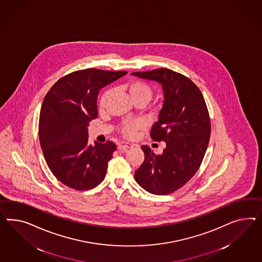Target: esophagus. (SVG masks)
I'll return each mask as SVG.
<instances>
[{
	"instance_id": "1",
	"label": "esophagus",
	"mask_w": 262,
	"mask_h": 262,
	"mask_svg": "<svg viewBox=\"0 0 262 262\" xmlns=\"http://www.w3.org/2000/svg\"><path fill=\"white\" fill-rule=\"evenodd\" d=\"M129 148H132V144L125 143V142L118 143V146H117V149H118V151H120V152H126L127 149H129Z\"/></svg>"
}]
</instances>
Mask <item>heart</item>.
<instances>
[{
	"mask_svg": "<svg viewBox=\"0 0 262 262\" xmlns=\"http://www.w3.org/2000/svg\"><path fill=\"white\" fill-rule=\"evenodd\" d=\"M124 90L127 91L134 100V102H145L148 103L151 96H152V89L151 86L142 80H133L128 82L126 85H123ZM113 96V91L106 90L103 92L99 100L100 108H105L110 100ZM143 127V124L139 121H129V122H124L121 126V133L127 138H132L135 136L136 132Z\"/></svg>",
	"mask_w": 262,
	"mask_h": 262,
	"instance_id": "obj_1",
	"label": "heart"
}]
</instances>
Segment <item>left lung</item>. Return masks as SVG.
<instances>
[{"mask_svg":"<svg viewBox=\"0 0 262 262\" xmlns=\"http://www.w3.org/2000/svg\"><path fill=\"white\" fill-rule=\"evenodd\" d=\"M132 75L160 83L162 108L150 137L164 141L162 155L142 146L145 159L135 170V181L154 194H169L184 186L198 171L211 135L205 100L191 79L168 69L133 72Z\"/></svg>","mask_w":262,"mask_h":262,"instance_id":"1","label":"left lung"}]
</instances>
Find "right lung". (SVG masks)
<instances>
[{
  "instance_id": "1",
  "label": "right lung",
  "mask_w": 262,
  "mask_h": 262,
  "mask_svg": "<svg viewBox=\"0 0 262 262\" xmlns=\"http://www.w3.org/2000/svg\"><path fill=\"white\" fill-rule=\"evenodd\" d=\"M127 71L86 69L59 79L42 101L39 139L46 162L63 184L77 191L95 188L106 177L116 145L89 144V123L97 118L99 91Z\"/></svg>"
}]
</instances>
